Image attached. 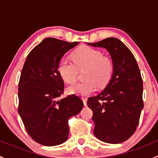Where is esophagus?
Listing matches in <instances>:
<instances>
[{"instance_id": "34e87169", "label": "esophagus", "mask_w": 158, "mask_h": 158, "mask_svg": "<svg viewBox=\"0 0 158 158\" xmlns=\"http://www.w3.org/2000/svg\"><path fill=\"white\" fill-rule=\"evenodd\" d=\"M82 101H83L84 106H86V105H87V98H82Z\"/></svg>"}]
</instances>
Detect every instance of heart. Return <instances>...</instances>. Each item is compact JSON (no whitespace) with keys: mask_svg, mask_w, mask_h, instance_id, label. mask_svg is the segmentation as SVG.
Wrapping results in <instances>:
<instances>
[{"mask_svg":"<svg viewBox=\"0 0 158 158\" xmlns=\"http://www.w3.org/2000/svg\"><path fill=\"white\" fill-rule=\"evenodd\" d=\"M73 61L63 58L58 64L59 74L67 83H73L77 79L78 70L85 69V81L77 82L67 88L69 94L85 96L93 93L97 85L105 86L111 79L114 63L101 51L89 47H82L72 54Z\"/></svg>","mask_w":158,"mask_h":158,"instance_id":"obj_1","label":"heart"}]
</instances>
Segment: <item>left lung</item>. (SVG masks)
<instances>
[{
    "instance_id": "8db88e82",
    "label": "left lung",
    "mask_w": 158,
    "mask_h": 158,
    "mask_svg": "<svg viewBox=\"0 0 158 158\" xmlns=\"http://www.w3.org/2000/svg\"><path fill=\"white\" fill-rule=\"evenodd\" d=\"M87 44L106 48L114 63V71L107 86L87 101V106L93 112L94 135L106 143L124 142L136 131L144 108L139 67L130 49L117 38H106Z\"/></svg>"
}]
</instances>
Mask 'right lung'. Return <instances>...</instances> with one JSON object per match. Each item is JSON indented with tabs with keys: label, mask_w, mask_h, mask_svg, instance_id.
Returning <instances> with one entry per match:
<instances>
[{
	"label": "right lung",
	"mask_w": 158,
	"mask_h": 158,
	"mask_svg": "<svg viewBox=\"0 0 158 158\" xmlns=\"http://www.w3.org/2000/svg\"><path fill=\"white\" fill-rule=\"evenodd\" d=\"M79 44L48 37L28 54L18 85V113L29 135L44 146L63 144L69 135L68 120L83 108L79 96L62 99L64 82L58 64L65 53Z\"/></svg>",
	"instance_id": "1"
}]
</instances>
